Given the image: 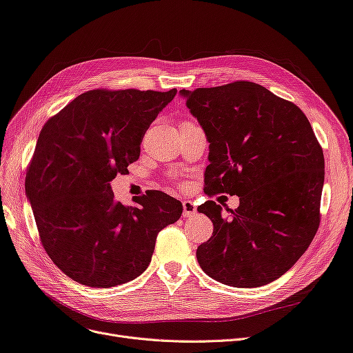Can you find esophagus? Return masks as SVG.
<instances>
[{
    "label": "esophagus",
    "instance_id": "1",
    "mask_svg": "<svg viewBox=\"0 0 353 353\" xmlns=\"http://www.w3.org/2000/svg\"><path fill=\"white\" fill-rule=\"evenodd\" d=\"M197 212V208L193 201L184 200L183 201V217H190Z\"/></svg>",
    "mask_w": 353,
    "mask_h": 353
}]
</instances>
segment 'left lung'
Returning <instances> with one entry per match:
<instances>
[{
	"mask_svg": "<svg viewBox=\"0 0 353 353\" xmlns=\"http://www.w3.org/2000/svg\"><path fill=\"white\" fill-rule=\"evenodd\" d=\"M180 94L210 143L206 193L240 201L228 219L213 200L197 208L213 221L197 262L220 283L268 285L299 261L318 232L322 147L303 111L263 85L234 81Z\"/></svg>",
	"mask_w": 353,
	"mask_h": 353,
	"instance_id": "left-lung-1",
	"label": "left lung"
}]
</instances>
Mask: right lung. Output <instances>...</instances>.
<instances>
[{
  "instance_id": "1",
  "label": "right lung",
  "mask_w": 353,
  "mask_h": 353,
  "mask_svg": "<svg viewBox=\"0 0 353 353\" xmlns=\"http://www.w3.org/2000/svg\"><path fill=\"white\" fill-rule=\"evenodd\" d=\"M177 90H90L43 127L30 161L26 192L41 243L72 281L111 288L148 266L161 229L183 205L153 192L125 206L110 181L140 156L147 128Z\"/></svg>"
}]
</instances>
